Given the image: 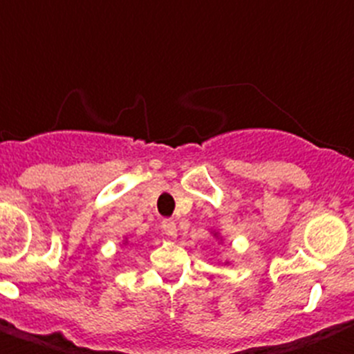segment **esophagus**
Wrapping results in <instances>:
<instances>
[{"label":"esophagus","mask_w":354,"mask_h":354,"mask_svg":"<svg viewBox=\"0 0 354 354\" xmlns=\"http://www.w3.org/2000/svg\"><path fill=\"white\" fill-rule=\"evenodd\" d=\"M162 230L165 232L167 236H176L178 230H176V223L173 219H164L162 221Z\"/></svg>","instance_id":"34e87169"}]
</instances>
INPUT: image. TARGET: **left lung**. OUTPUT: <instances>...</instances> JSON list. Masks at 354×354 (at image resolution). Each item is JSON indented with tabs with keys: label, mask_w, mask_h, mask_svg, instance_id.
<instances>
[{
	"label": "left lung",
	"mask_w": 354,
	"mask_h": 354,
	"mask_svg": "<svg viewBox=\"0 0 354 354\" xmlns=\"http://www.w3.org/2000/svg\"><path fill=\"white\" fill-rule=\"evenodd\" d=\"M215 235H217V233H215Z\"/></svg>",
	"instance_id": "8db88e82"
}]
</instances>
